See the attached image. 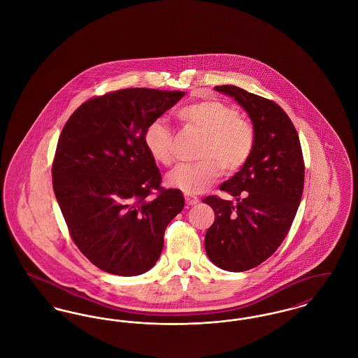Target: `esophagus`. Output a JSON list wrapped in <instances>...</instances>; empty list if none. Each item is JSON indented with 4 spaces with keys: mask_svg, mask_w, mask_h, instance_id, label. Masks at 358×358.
<instances>
[{
    "mask_svg": "<svg viewBox=\"0 0 358 358\" xmlns=\"http://www.w3.org/2000/svg\"><path fill=\"white\" fill-rule=\"evenodd\" d=\"M185 199H186V203H187L188 206H194V205H196L199 202V198H196L194 195H189V194L185 195Z\"/></svg>",
    "mask_w": 358,
    "mask_h": 358,
    "instance_id": "esophagus-1",
    "label": "esophagus"
}]
</instances>
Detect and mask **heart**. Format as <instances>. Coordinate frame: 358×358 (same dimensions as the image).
Listing matches in <instances>:
<instances>
[{
  "label": "heart",
  "instance_id": "b5f03b06",
  "mask_svg": "<svg viewBox=\"0 0 358 358\" xmlns=\"http://www.w3.org/2000/svg\"><path fill=\"white\" fill-rule=\"evenodd\" d=\"M178 118L189 132L203 136L198 163L176 166L167 176L171 187L186 194H199L214 185L221 169L234 173L243 169L255 147V129L238 112L218 99H203L186 105ZM144 144L152 159L163 166L173 160V136L164 120H155L145 128Z\"/></svg>",
  "mask_w": 358,
  "mask_h": 358
}]
</instances>
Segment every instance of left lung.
I'll return each instance as SVG.
<instances>
[{
  "instance_id": "1",
  "label": "left lung",
  "mask_w": 358,
  "mask_h": 358,
  "mask_svg": "<svg viewBox=\"0 0 358 358\" xmlns=\"http://www.w3.org/2000/svg\"><path fill=\"white\" fill-rule=\"evenodd\" d=\"M249 114L255 147L249 160L220 189L236 198L206 196L215 220L205 237L208 259L221 269L244 272L280 246L301 203L304 162L298 132L282 108L237 86H217Z\"/></svg>"
}]
</instances>
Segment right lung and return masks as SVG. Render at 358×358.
Wrapping results in <instances>:
<instances>
[{"label": "right lung", "mask_w": 358, "mask_h": 358, "mask_svg": "<svg viewBox=\"0 0 358 358\" xmlns=\"http://www.w3.org/2000/svg\"><path fill=\"white\" fill-rule=\"evenodd\" d=\"M183 95L134 87L94 96L60 133L52 163L57 203L78 249L108 273L150 271L166 227L185 207L180 189L160 187L144 144L145 128Z\"/></svg>", "instance_id": "add662e5"}]
</instances>
